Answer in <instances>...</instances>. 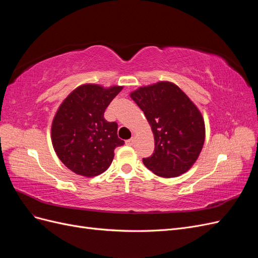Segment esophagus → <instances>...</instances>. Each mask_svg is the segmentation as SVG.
I'll return each instance as SVG.
<instances>
[{
    "mask_svg": "<svg viewBox=\"0 0 258 258\" xmlns=\"http://www.w3.org/2000/svg\"><path fill=\"white\" fill-rule=\"evenodd\" d=\"M134 143H135V139L134 138H131V139H129V140H127V141H126V144L129 145V146L134 145Z\"/></svg>",
    "mask_w": 258,
    "mask_h": 258,
    "instance_id": "esophagus-1",
    "label": "esophagus"
}]
</instances>
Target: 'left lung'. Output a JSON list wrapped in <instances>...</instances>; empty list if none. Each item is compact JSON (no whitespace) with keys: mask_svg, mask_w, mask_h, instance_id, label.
Instances as JSON below:
<instances>
[{"mask_svg":"<svg viewBox=\"0 0 258 258\" xmlns=\"http://www.w3.org/2000/svg\"><path fill=\"white\" fill-rule=\"evenodd\" d=\"M150 122L155 150L145 167L161 177L185 173L205 143V121L190 99L170 82H159L130 93Z\"/></svg>","mask_w":258,"mask_h":258,"instance_id":"obj_1","label":"left lung"}]
</instances>
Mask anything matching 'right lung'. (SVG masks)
<instances>
[{
	"label": "right lung",
	"instance_id": "obj_1",
	"mask_svg": "<svg viewBox=\"0 0 258 258\" xmlns=\"http://www.w3.org/2000/svg\"><path fill=\"white\" fill-rule=\"evenodd\" d=\"M122 89L87 84L62 102L51 124V140L59 159L74 173L92 177L111 166L114 150L123 145L118 124L104 118L105 108Z\"/></svg>",
	"mask_w": 258,
	"mask_h": 258
}]
</instances>
